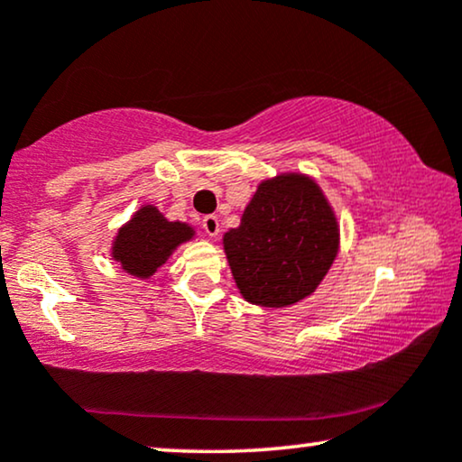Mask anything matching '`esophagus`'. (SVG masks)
Listing matches in <instances>:
<instances>
[{
	"mask_svg": "<svg viewBox=\"0 0 462 462\" xmlns=\"http://www.w3.org/2000/svg\"><path fill=\"white\" fill-rule=\"evenodd\" d=\"M201 226H204V231L210 237H217L218 231H220V223H218V218L214 217V214H210V217H204V220H201Z\"/></svg>",
	"mask_w": 462,
	"mask_h": 462,
	"instance_id": "esophagus-1",
	"label": "esophagus"
}]
</instances>
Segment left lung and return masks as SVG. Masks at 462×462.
<instances>
[{"mask_svg": "<svg viewBox=\"0 0 462 462\" xmlns=\"http://www.w3.org/2000/svg\"><path fill=\"white\" fill-rule=\"evenodd\" d=\"M340 225L318 180L280 172L258 182L223 250L239 294L258 307H290L311 296L337 261Z\"/></svg>", "mask_w": 462, "mask_h": 462, "instance_id": "8db88e82", "label": "left lung"}]
</instances>
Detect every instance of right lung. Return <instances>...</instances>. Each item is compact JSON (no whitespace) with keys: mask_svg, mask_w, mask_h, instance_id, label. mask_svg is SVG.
<instances>
[{"mask_svg":"<svg viewBox=\"0 0 462 462\" xmlns=\"http://www.w3.org/2000/svg\"><path fill=\"white\" fill-rule=\"evenodd\" d=\"M193 237L191 225L170 220L157 206L144 204L117 229L111 244V258L128 275L149 280L179 245L191 242Z\"/></svg>","mask_w":462,"mask_h":462,"instance_id":"right-lung-1","label":"right lung"}]
</instances>
